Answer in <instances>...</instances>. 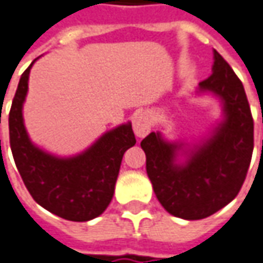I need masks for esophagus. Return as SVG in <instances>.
<instances>
[{"instance_id": "34e87169", "label": "esophagus", "mask_w": 263, "mask_h": 263, "mask_svg": "<svg viewBox=\"0 0 263 263\" xmlns=\"http://www.w3.org/2000/svg\"><path fill=\"white\" fill-rule=\"evenodd\" d=\"M132 125H134V131L137 134V137L142 138L145 135H148V132L151 131L149 115L146 112L135 114L134 121H132Z\"/></svg>"}]
</instances>
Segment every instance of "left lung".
I'll return each mask as SVG.
<instances>
[{
  "instance_id": "8db88e82",
  "label": "left lung",
  "mask_w": 263,
  "mask_h": 263,
  "mask_svg": "<svg viewBox=\"0 0 263 263\" xmlns=\"http://www.w3.org/2000/svg\"><path fill=\"white\" fill-rule=\"evenodd\" d=\"M212 74L199 82L223 102L225 121L214 135L176 165V151L182 145L165 142L151 132L142 139L146 174L158 201L171 215L196 221L218 212L239 194L253 152V118L247 93L234 69L214 51Z\"/></svg>"
}]
</instances>
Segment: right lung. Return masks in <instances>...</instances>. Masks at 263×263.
Listing matches in <instances>:
<instances>
[{"mask_svg": "<svg viewBox=\"0 0 263 263\" xmlns=\"http://www.w3.org/2000/svg\"><path fill=\"white\" fill-rule=\"evenodd\" d=\"M32 64L21 75L8 118L16 170L42 208L67 221H91L100 216L112 199L122 157L137 142L132 125L125 124L106 132L89 149L74 158L52 157L36 148L29 141L23 121Z\"/></svg>", "mask_w": 263, "mask_h": 263, "instance_id": "add662e5", "label": "right lung"}]
</instances>
